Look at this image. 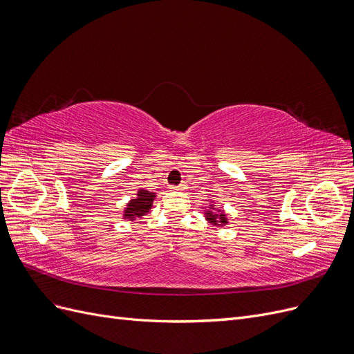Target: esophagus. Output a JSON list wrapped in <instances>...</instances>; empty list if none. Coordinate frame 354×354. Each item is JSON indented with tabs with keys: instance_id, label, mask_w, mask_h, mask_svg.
I'll list each match as a JSON object with an SVG mask.
<instances>
[{
	"instance_id": "1",
	"label": "esophagus",
	"mask_w": 354,
	"mask_h": 354,
	"mask_svg": "<svg viewBox=\"0 0 354 354\" xmlns=\"http://www.w3.org/2000/svg\"><path fill=\"white\" fill-rule=\"evenodd\" d=\"M171 189H174V190H183V189H185V186H183V185H180V186H173Z\"/></svg>"
}]
</instances>
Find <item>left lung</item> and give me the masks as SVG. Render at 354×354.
Here are the masks:
<instances>
[{"instance_id": "obj_1", "label": "left lung", "mask_w": 354, "mask_h": 354, "mask_svg": "<svg viewBox=\"0 0 354 354\" xmlns=\"http://www.w3.org/2000/svg\"><path fill=\"white\" fill-rule=\"evenodd\" d=\"M208 208H209V211L205 212V217L209 223L216 224V226H217V224H226L227 223L226 214H224L223 211H216V209H214V205H211Z\"/></svg>"}]
</instances>
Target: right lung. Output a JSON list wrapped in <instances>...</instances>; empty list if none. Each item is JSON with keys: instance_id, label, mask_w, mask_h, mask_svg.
Returning a JSON list of instances; mask_svg holds the SVG:
<instances>
[{"instance_id": "right-lung-1", "label": "right lung", "mask_w": 354, "mask_h": 354, "mask_svg": "<svg viewBox=\"0 0 354 354\" xmlns=\"http://www.w3.org/2000/svg\"><path fill=\"white\" fill-rule=\"evenodd\" d=\"M153 199H155L153 194L140 189L137 194V198L128 202V205L124 211V218L134 220L136 217H143L145 214L149 212V209L152 208Z\"/></svg>"}]
</instances>
